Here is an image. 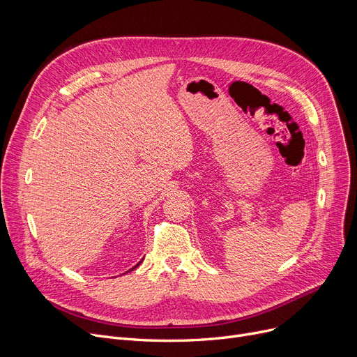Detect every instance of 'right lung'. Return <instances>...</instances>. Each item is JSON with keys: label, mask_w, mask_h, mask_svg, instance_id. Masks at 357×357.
<instances>
[{"label": "right lung", "mask_w": 357, "mask_h": 357, "mask_svg": "<svg viewBox=\"0 0 357 357\" xmlns=\"http://www.w3.org/2000/svg\"><path fill=\"white\" fill-rule=\"evenodd\" d=\"M142 261H143V259H142V260H140V261H139V264H137V265H136V266H133V268H131V269H128V271H127V272H131V271H135V269H136V268H137V266H139V265H140V264H142Z\"/></svg>", "instance_id": "right-lung-1"}]
</instances>
